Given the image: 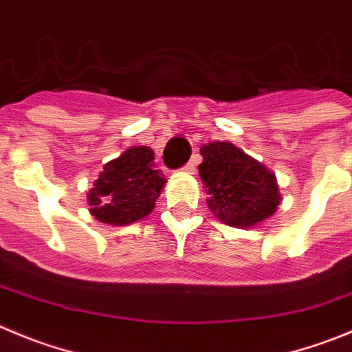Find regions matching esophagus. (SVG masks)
I'll return each mask as SVG.
<instances>
[{
    "instance_id": "1",
    "label": "esophagus",
    "mask_w": 352,
    "mask_h": 352,
    "mask_svg": "<svg viewBox=\"0 0 352 352\" xmlns=\"http://www.w3.org/2000/svg\"><path fill=\"white\" fill-rule=\"evenodd\" d=\"M195 170H196V160H191L186 166H184V172H187V173H192Z\"/></svg>"
}]
</instances>
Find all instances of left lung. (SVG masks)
<instances>
[{"mask_svg":"<svg viewBox=\"0 0 352 352\" xmlns=\"http://www.w3.org/2000/svg\"><path fill=\"white\" fill-rule=\"evenodd\" d=\"M199 153L206 203L219 221L243 229L274 215L281 196L271 170L231 142H210Z\"/></svg>","mask_w":352,"mask_h":352,"instance_id":"8db88e82","label":"left lung"}]
</instances>
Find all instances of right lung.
Returning <instances> with one entry per match:
<instances>
[{"instance_id":"add662e5","label":"right lung","mask_w":352,"mask_h":352,"mask_svg":"<svg viewBox=\"0 0 352 352\" xmlns=\"http://www.w3.org/2000/svg\"><path fill=\"white\" fill-rule=\"evenodd\" d=\"M154 151L131 146L111 160L88 191L90 213L98 222L128 226L153 212L166 179L154 170Z\"/></svg>"}]
</instances>
